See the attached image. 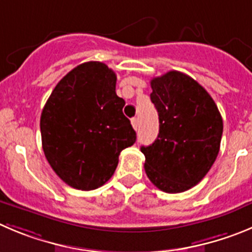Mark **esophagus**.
Returning <instances> with one entry per match:
<instances>
[{
	"label": "esophagus",
	"instance_id": "obj_1",
	"mask_svg": "<svg viewBox=\"0 0 252 252\" xmlns=\"http://www.w3.org/2000/svg\"><path fill=\"white\" fill-rule=\"evenodd\" d=\"M131 126H133V128L137 130L138 126H139V121H138V118H131Z\"/></svg>",
	"mask_w": 252,
	"mask_h": 252
}]
</instances>
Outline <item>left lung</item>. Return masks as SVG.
Instances as JSON below:
<instances>
[{
	"mask_svg": "<svg viewBox=\"0 0 252 252\" xmlns=\"http://www.w3.org/2000/svg\"><path fill=\"white\" fill-rule=\"evenodd\" d=\"M150 99L159 115V134L142 147L150 182L165 192L189 190L213 166L220 149L222 118L204 87L170 70L150 82Z\"/></svg>",
	"mask_w": 252,
	"mask_h": 252,
	"instance_id": "obj_1",
	"label": "left lung"
}]
</instances>
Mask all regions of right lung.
Segmentation results:
<instances>
[{"label": "right lung", "instance_id": "add662e5", "mask_svg": "<svg viewBox=\"0 0 252 252\" xmlns=\"http://www.w3.org/2000/svg\"><path fill=\"white\" fill-rule=\"evenodd\" d=\"M115 83L117 76L107 64L82 63L58 82L42 110L44 155L55 173L74 189L105 184L122 150L137 139Z\"/></svg>", "mask_w": 252, "mask_h": 252}]
</instances>
